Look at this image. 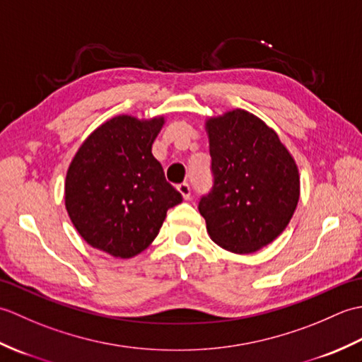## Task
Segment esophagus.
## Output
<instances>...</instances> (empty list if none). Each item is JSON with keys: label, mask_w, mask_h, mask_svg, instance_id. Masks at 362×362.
I'll list each match as a JSON object with an SVG mask.
<instances>
[{"label": "esophagus", "mask_w": 362, "mask_h": 362, "mask_svg": "<svg viewBox=\"0 0 362 362\" xmlns=\"http://www.w3.org/2000/svg\"><path fill=\"white\" fill-rule=\"evenodd\" d=\"M177 189H179V193L182 194L183 199H189V196H191V188H189L188 183H185V182L180 183V185L177 187Z\"/></svg>", "instance_id": "1"}]
</instances>
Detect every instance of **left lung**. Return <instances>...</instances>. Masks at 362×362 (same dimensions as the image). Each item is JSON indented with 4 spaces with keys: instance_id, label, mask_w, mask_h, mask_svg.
Masks as SVG:
<instances>
[{
    "instance_id": "left-lung-1",
    "label": "left lung",
    "mask_w": 362,
    "mask_h": 362,
    "mask_svg": "<svg viewBox=\"0 0 362 362\" xmlns=\"http://www.w3.org/2000/svg\"><path fill=\"white\" fill-rule=\"evenodd\" d=\"M213 187L199 211L222 249L253 253L272 243L292 218L300 196L294 158L255 115L236 109L205 122Z\"/></svg>"
}]
</instances>
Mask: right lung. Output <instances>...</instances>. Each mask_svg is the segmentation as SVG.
Returning a JSON list of instances; mask_svg holds the SVG:
<instances>
[{
  "label": "right lung",
  "instance_id": "obj_1",
  "mask_svg": "<svg viewBox=\"0 0 362 362\" xmlns=\"http://www.w3.org/2000/svg\"><path fill=\"white\" fill-rule=\"evenodd\" d=\"M163 124V117L119 115L99 126L76 152L66 173L65 206L91 247L132 258L156 240L166 211L182 202L152 156Z\"/></svg>",
  "mask_w": 362,
  "mask_h": 362
}]
</instances>
